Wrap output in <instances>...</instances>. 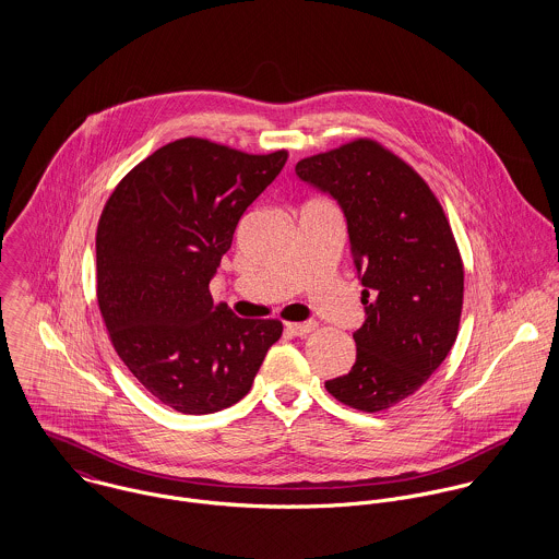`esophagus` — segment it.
I'll return each mask as SVG.
<instances>
[{
  "label": "esophagus",
  "instance_id": "obj_1",
  "mask_svg": "<svg viewBox=\"0 0 559 559\" xmlns=\"http://www.w3.org/2000/svg\"><path fill=\"white\" fill-rule=\"evenodd\" d=\"M317 329V322L314 320H308V322H288L286 324V331L290 333V335H308V333H312Z\"/></svg>",
  "mask_w": 559,
  "mask_h": 559
}]
</instances>
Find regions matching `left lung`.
I'll return each instance as SVG.
<instances>
[{
	"mask_svg": "<svg viewBox=\"0 0 559 559\" xmlns=\"http://www.w3.org/2000/svg\"><path fill=\"white\" fill-rule=\"evenodd\" d=\"M295 169L342 206L364 286L357 359L324 388L357 411H385L415 394L456 342L465 290L459 245L428 182L374 140H353Z\"/></svg>",
	"mask_w": 559,
	"mask_h": 559,
	"instance_id": "obj_1",
	"label": "left lung"
}]
</instances>
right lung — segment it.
I'll list each match as a JSON object with an SVG mask.
<instances>
[{
  "instance_id": "add662e5",
  "label": "right lung",
  "mask_w": 559,
  "mask_h": 559,
  "mask_svg": "<svg viewBox=\"0 0 559 559\" xmlns=\"http://www.w3.org/2000/svg\"><path fill=\"white\" fill-rule=\"evenodd\" d=\"M286 151L249 155L182 138L140 160L96 228V299L131 374L187 415L233 406L282 337L277 319H239L209 284L240 215L275 180Z\"/></svg>"
}]
</instances>
